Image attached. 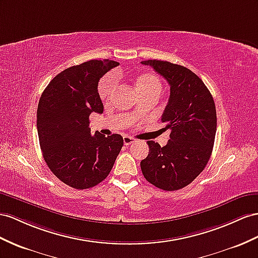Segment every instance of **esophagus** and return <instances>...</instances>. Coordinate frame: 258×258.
Masks as SVG:
<instances>
[{
    "label": "esophagus",
    "instance_id": "esophagus-1",
    "mask_svg": "<svg viewBox=\"0 0 258 258\" xmlns=\"http://www.w3.org/2000/svg\"><path fill=\"white\" fill-rule=\"evenodd\" d=\"M123 142H124L125 146H128V145L135 143L136 141L134 140V138H132V137H130V136H124V137H123Z\"/></svg>",
    "mask_w": 258,
    "mask_h": 258
}]
</instances>
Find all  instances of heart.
Segmentation results:
<instances>
[{
  "mask_svg": "<svg viewBox=\"0 0 258 258\" xmlns=\"http://www.w3.org/2000/svg\"><path fill=\"white\" fill-rule=\"evenodd\" d=\"M117 84V77L115 75V73H110V74L105 75L100 83H99V87H98V92L99 96H100L101 99H108L111 94L112 90L114 89V87ZM137 87L140 89V91H145V90H161V84L159 78L155 75H144L138 79L137 82Z\"/></svg>",
  "mask_w": 258,
  "mask_h": 258,
  "instance_id": "heart-1",
  "label": "heart"
}]
</instances>
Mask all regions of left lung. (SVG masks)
Listing matches in <instances>:
<instances>
[{
  "instance_id": "left-lung-1",
  "label": "left lung",
  "mask_w": 258,
  "mask_h": 258,
  "mask_svg": "<svg viewBox=\"0 0 258 258\" xmlns=\"http://www.w3.org/2000/svg\"><path fill=\"white\" fill-rule=\"evenodd\" d=\"M170 85V98L161 116L170 140L161 147L148 141L149 154L141 162L149 183L163 190L181 189L201 174L213 151L217 113L214 98L190 70L168 61L148 60Z\"/></svg>"
}]
</instances>
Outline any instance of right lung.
I'll use <instances>...</instances> for the list:
<instances>
[{"label": "right lung", "mask_w": 258, "mask_h": 258, "mask_svg": "<svg viewBox=\"0 0 258 258\" xmlns=\"http://www.w3.org/2000/svg\"><path fill=\"white\" fill-rule=\"evenodd\" d=\"M120 63L91 60L57 74L42 92L37 130L44 161L69 186L85 189L102 182L123 147V137L90 134L91 112L102 113L100 78Z\"/></svg>", "instance_id": "obj_1"}]
</instances>
